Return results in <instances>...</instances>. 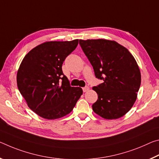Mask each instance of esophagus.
<instances>
[{"label":"esophagus","instance_id":"esophagus-1","mask_svg":"<svg viewBox=\"0 0 159 159\" xmlns=\"http://www.w3.org/2000/svg\"><path fill=\"white\" fill-rule=\"evenodd\" d=\"M89 88L88 87H84L82 88V90H83V92H87V91L89 90Z\"/></svg>","mask_w":159,"mask_h":159}]
</instances>
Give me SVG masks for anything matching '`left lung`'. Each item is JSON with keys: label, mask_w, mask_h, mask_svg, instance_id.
Returning a JSON list of instances; mask_svg holds the SVG:
<instances>
[{"label": "left lung", "mask_w": 159, "mask_h": 159, "mask_svg": "<svg viewBox=\"0 0 159 159\" xmlns=\"http://www.w3.org/2000/svg\"><path fill=\"white\" fill-rule=\"evenodd\" d=\"M80 45L96 77L103 81L93 87L98 94L93 111L108 120L123 116L134 103L141 84L140 70L133 56L114 41L80 40Z\"/></svg>", "instance_id": "8db88e82"}]
</instances>
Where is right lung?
Wrapping results in <instances>:
<instances>
[{"mask_svg":"<svg viewBox=\"0 0 159 159\" xmlns=\"http://www.w3.org/2000/svg\"><path fill=\"white\" fill-rule=\"evenodd\" d=\"M78 41L41 43L21 62L17 74L18 89L29 108L43 118L53 120L67 115L82 94L81 87L70 86L62 70Z\"/></svg>","mask_w":159,"mask_h":159,"instance_id":"right-lung-1","label":"right lung"}]
</instances>
